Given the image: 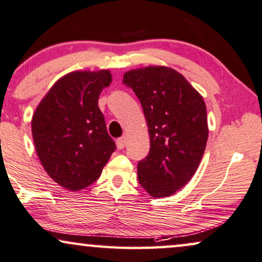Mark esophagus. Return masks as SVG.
<instances>
[{
    "label": "esophagus",
    "mask_w": 262,
    "mask_h": 262,
    "mask_svg": "<svg viewBox=\"0 0 262 262\" xmlns=\"http://www.w3.org/2000/svg\"><path fill=\"white\" fill-rule=\"evenodd\" d=\"M116 146H117L118 149H123L124 146H125V137H122L120 139H117Z\"/></svg>",
    "instance_id": "obj_1"
}]
</instances>
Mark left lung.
Returning a JSON list of instances; mask_svg holds the SVG:
<instances>
[{
  "instance_id": "left-lung-1",
  "label": "left lung",
  "mask_w": 262,
  "mask_h": 262,
  "mask_svg": "<svg viewBox=\"0 0 262 262\" xmlns=\"http://www.w3.org/2000/svg\"><path fill=\"white\" fill-rule=\"evenodd\" d=\"M147 121L149 153L138 164V180L152 198L171 196L198 170L208 139L206 104L175 69L149 66L124 73Z\"/></svg>"
}]
</instances>
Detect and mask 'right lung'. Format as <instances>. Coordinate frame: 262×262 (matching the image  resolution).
<instances>
[{
  "label": "right lung",
  "mask_w": 262,
  "mask_h": 262,
  "mask_svg": "<svg viewBox=\"0 0 262 262\" xmlns=\"http://www.w3.org/2000/svg\"><path fill=\"white\" fill-rule=\"evenodd\" d=\"M113 78L107 69L68 73L56 81L32 116L36 152L49 176L71 191L98 180L116 149L98 106Z\"/></svg>",
  "instance_id": "add662e5"
}]
</instances>
